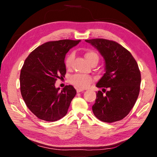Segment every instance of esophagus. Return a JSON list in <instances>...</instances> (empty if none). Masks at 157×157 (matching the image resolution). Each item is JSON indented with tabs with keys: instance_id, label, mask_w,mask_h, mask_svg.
<instances>
[{
	"instance_id": "34e87169",
	"label": "esophagus",
	"mask_w": 157,
	"mask_h": 157,
	"mask_svg": "<svg viewBox=\"0 0 157 157\" xmlns=\"http://www.w3.org/2000/svg\"><path fill=\"white\" fill-rule=\"evenodd\" d=\"M76 91L78 93H80V92H83L84 90L83 89H77Z\"/></svg>"
}]
</instances>
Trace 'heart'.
I'll list each match as a JSON object with an SVG mask.
<instances>
[{
    "mask_svg": "<svg viewBox=\"0 0 157 157\" xmlns=\"http://www.w3.org/2000/svg\"><path fill=\"white\" fill-rule=\"evenodd\" d=\"M84 57L86 58L89 63H91L94 61H96L98 62L99 56L96 52L93 50H89L84 54ZM74 59V53L71 52L67 55L65 59V66L66 68H70L72 65L73 60ZM92 78L91 76L87 75H82V74H75L71 77L70 82L75 87L78 89H86L92 83Z\"/></svg>",
    "mask_w": 157,
    "mask_h": 157,
    "instance_id": "b5f03b06",
    "label": "heart"
}]
</instances>
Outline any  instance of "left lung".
I'll list each match as a JSON object with an SVG mask.
<instances>
[{"label": "left lung", "mask_w": 157, "mask_h": 157, "mask_svg": "<svg viewBox=\"0 0 157 157\" xmlns=\"http://www.w3.org/2000/svg\"><path fill=\"white\" fill-rule=\"evenodd\" d=\"M85 41L100 52L105 62V73L96 86L103 88L105 94L98 91L93 112L105 123L121 121L128 115L139 94L141 76L136 61L116 41L105 39Z\"/></svg>", "instance_id": "8db88e82"}]
</instances>
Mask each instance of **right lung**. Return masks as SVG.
<instances>
[{
	"label": "right lung",
	"mask_w": 157,
	"mask_h": 157,
	"mask_svg": "<svg viewBox=\"0 0 157 157\" xmlns=\"http://www.w3.org/2000/svg\"><path fill=\"white\" fill-rule=\"evenodd\" d=\"M79 42L70 39L46 42L25 60L20 74L21 95L38 118L54 122L67 113L76 90L72 85H66L59 91L55 84L66 75V54Z\"/></svg>",
	"instance_id": "1"
}]
</instances>
